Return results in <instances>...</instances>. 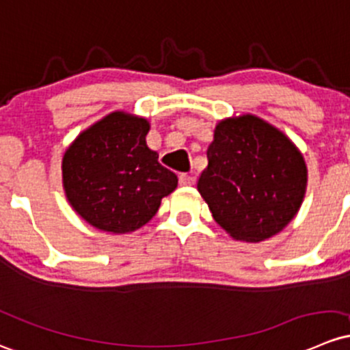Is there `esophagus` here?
Segmentation results:
<instances>
[{"instance_id":"34e87169","label":"esophagus","mask_w":350,"mask_h":350,"mask_svg":"<svg viewBox=\"0 0 350 350\" xmlns=\"http://www.w3.org/2000/svg\"><path fill=\"white\" fill-rule=\"evenodd\" d=\"M194 176H189V174H181L179 176V185L181 186H193L194 185Z\"/></svg>"}]
</instances>
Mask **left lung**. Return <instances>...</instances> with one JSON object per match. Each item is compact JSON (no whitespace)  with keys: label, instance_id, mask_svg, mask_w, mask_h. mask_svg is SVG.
Listing matches in <instances>:
<instances>
[{"label":"left lung","instance_id":"1","mask_svg":"<svg viewBox=\"0 0 350 350\" xmlns=\"http://www.w3.org/2000/svg\"><path fill=\"white\" fill-rule=\"evenodd\" d=\"M206 154L198 191L230 237L258 243L292 221L304 201L307 167L278 129L250 113L224 119Z\"/></svg>","mask_w":350,"mask_h":350}]
</instances>
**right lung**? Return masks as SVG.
I'll return each mask as SVG.
<instances>
[{
	"mask_svg": "<svg viewBox=\"0 0 350 350\" xmlns=\"http://www.w3.org/2000/svg\"><path fill=\"white\" fill-rule=\"evenodd\" d=\"M147 132L149 122L142 117L112 112L65 152L67 200L92 226L109 233L139 230L178 186V176L147 147Z\"/></svg>",
	"mask_w": 350,
	"mask_h": 350,
	"instance_id": "obj_1",
	"label": "right lung"
}]
</instances>
